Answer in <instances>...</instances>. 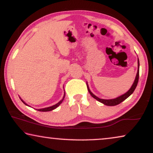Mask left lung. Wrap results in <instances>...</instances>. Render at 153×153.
Listing matches in <instances>:
<instances>
[{
  "label": "left lung",
  "instance_id": "8db88e82",
  "mask_svg": "<svg viewBox=\"0 0 153 153\" xmlns=\"http://www.w3.org/2000/svg\"><path fill=\"white\" fill-rule=\"evenodd\" d=\"M139 74H140V62H139V59H138V69H137V76L135 77V81H134V83L133 85H132L131 88H130V90L126 92L125 94L121 95V96L117 97V98L115 99H112V100H103V99H100L99 97H97L95 96V95H93L92 93L91 92V91L89 90V88H88V86H87V88H88V91L89 93L91 94V96H92L93 98H95V100H97V101H99L100 102H101V103L105 104V105L107 106H115V105H117V104H120L121 102H122L123 101H124L125 100L126 98H128L130 95H131L132 93L134 92V91H135V88L137 85V83H138V80H139Z\"/></svg>",
  "mask_w": 153,
  "mask_h": 153
}]
</instances>
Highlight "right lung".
Returning <instances> with one entry per match:
<instances>
[{"label": "right lung", "instance_id": "right-lung-1", "mask_svg": "<svg viewBox=\"0 0 153 153\" xmlns=\"http://www.w3.org/2000/svg\"><path fill=\"white\" fill-rule=\"evenodd\" d=\"M65 95H64V97H63L62 100H60V101L59 102L58 104H55V105L52 106L47 107V108H41V109H38V111H42V112H47V111H52V110H53V109L56 108L57 107H58L59 105H60V104L61 103H62V101H63V100H64V98H65ZM22 102H23V103H24L25 104H26L25 103V102H24L23 101H22ZM26 105H27V104H26Z\"/></svg>", "mask_w": 153, "mask_h": 153}]
</instances>
